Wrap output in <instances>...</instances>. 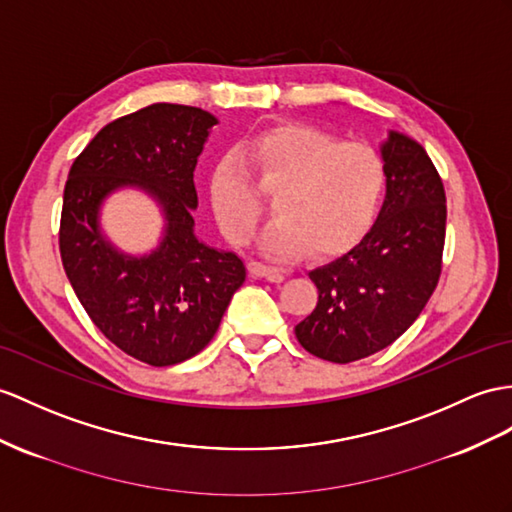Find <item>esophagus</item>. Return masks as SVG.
<instances>
[{"mask_svg":"<svg viewBox=\"0 0 512 512\" xmlns=\"http://www.w3.org/2000/svg\"><path fill=\"white\" fill-rule=\"evenodd\" d=\"M249 273H252L254 278H265L269 282H282L284 280L280 269L263 265V263H256V260H252V263H249Z\"/></svg>","mask_w":512,"mask_h":512,"instance_id":"34e87169","label":"esophagus"}]
</instances>
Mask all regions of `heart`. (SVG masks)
Wrapping results in <instances>:
<instances>
[{"label": "heart", "mask_w": 512, "mask_h": 512, "mask_svg": "<svg viewBox=\"0 0 512 512\" xmlns=\"http://www.w3.org/2000/svg\"><path fill=\"white\" fill-rule=\"evenodd\" d=\"M260 189H276L273 219L260 239L276 260L339 256L352 249L376 219L386 171L371 145L339 141L302 123L256 132L239 154L223 156L210 176V202L221 232L234 245L254 239L263 217Z\"/></svg>", "instance_id": "1"}]
</instances>
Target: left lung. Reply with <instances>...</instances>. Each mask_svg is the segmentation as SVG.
Instances as JSON below:
<instances>
[{
	"label": "left lung",
	"mask_w": 512,
	"mask_h": 512,
	"mask_svg": "<svg viewBox=\"0 0 512 512\" xmlns=\"http://www.w3.org/2000/svg\"><path fill=\"white\" fill-rule=\"evenodd\" d=\"M386 195L373 228L354 249L308 273L319 299L295 326L306 352L354 363L413 326L441 276L445 189L417 141L389 132L380 145Z\"/></svg>",
	"instance_id": "1"
}]
</instances>
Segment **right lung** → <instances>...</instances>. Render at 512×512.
<instances>
[{
    "label": "right lung",
    "instance_id": "1",
    "mask_svg": "<svg viewBox=\"0 0 512 512\" xmlns=\"http://www.w3.org/2000/svg\"><path fill=\"white\" fill-rule=\"evenodd\" d=\"M217 117L152 104L108 123L73 160L62 197L60 258L86 315L110 343L152 367L178 365L213 339L247 269L234 252L195 236L193 171ZM119 188H139L166 228L149 255L121 253L98 213Z\"/></svg>",
    "mask_w": 512,
    "mask_h": 512
}]
</instances>
